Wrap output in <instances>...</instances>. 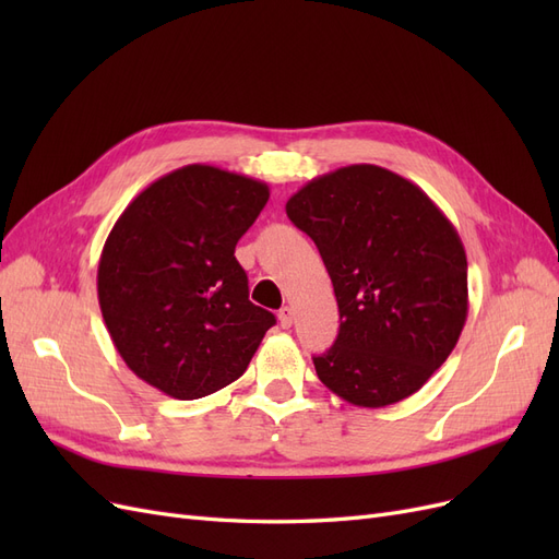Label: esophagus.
I'll list each match as a JSON object with an SVG mask.
<instances>
[{
	"label": "esophagus",
	"mask_w": 559,
	"mask_h": 559,
	"mask_svg": "<svg viewBox=\"0 0 559 559\" xmlns=\"http://www.w3.org/2000/svg\"><path fill=\"white\" fill-rule=\"evenodd\" d=\"M277 317H280L282 329H292V324H294V308H289V306L282 308Z\"/></svg>",
	"instance_id": "obj_1"
}]
</instances>
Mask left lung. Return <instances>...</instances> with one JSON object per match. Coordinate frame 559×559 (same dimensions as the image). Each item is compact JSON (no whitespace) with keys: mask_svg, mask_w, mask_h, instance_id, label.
<instances>
[{"mask_svg":"<svg viewBox=\"0 0 559 559\" xmlns=\"http://www.w3.org/2000/svg\"><path fill=\"white\" fill-rule=\"evenodd\" d=\"M314 240L341 312L319 380L361 408L413 396L460 341L468 314L460 233L417 183L378 165H347L286 202Z\"/></svg>","mask_w":559,"mask_h":559,"instance_id":"1","label":"left lung"}]
</instances>
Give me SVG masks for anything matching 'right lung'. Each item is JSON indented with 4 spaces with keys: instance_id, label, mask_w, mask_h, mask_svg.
<instances>
[{
    "instance_id": "add662e5",
    "label": "right lung",
    "mask_w": 559,
    "mask_h": 559,
    "mask_svg": "<svg viewBox=\"0 0 559 559\" xmlns=\"http://www.w3.org/2000/svg\"><path fill=\"white\" fill-rule=\"evenodd\" d=\"M267 183L214 165L156 179L118 216L97 265V298L126 366L191 401L238 380L275 314L249 300L235 245Z\"/></svg>"
}]
</instances>
